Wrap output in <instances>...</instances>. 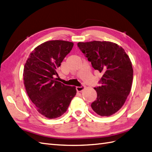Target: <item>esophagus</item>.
Here are the masks:
<instances>
[{
  "label": "esophagus",
  "instance_id": "1",
  "mask_svg": "<svg viewBox=\"0 0 152 152\" xmlns=\"http://www.w3.org/2000/svg\"><path fill=\"white\" fill-rule=\"evenodd\" d=\"M85 88L84 86H81L80 87H76V89L77 91V92H81V91H82L83 89Z\"/></svg>",
  "mask_w": 152,
  "mask_h": 152
}]
</instances>
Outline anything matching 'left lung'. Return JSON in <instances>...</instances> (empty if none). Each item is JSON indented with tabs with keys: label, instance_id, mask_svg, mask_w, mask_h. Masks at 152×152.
I'll return each instance as SVG.
<instances>
[{
	"label": "left lung",
	"instance_id": "1",
	"mask_svg": "<svg viewBox=\"0 0 152 152\" xmlns=\"http://www.w3.org/2000/svg\"><path fill=\"white\" fill-rule=\"evenodd\" d=\"M77 47L93 67L102 74L100 86L94 87L96 100L91 106L98 115L111 116L122 107L131 91L133 70L129 56L111 42H79Z\"/></svg>",
	"mask_w": 152,
	"mask_h": 152
}]
</instances>
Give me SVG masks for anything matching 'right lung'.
<instances>
[{"instance_id":"right-lung-1","label":"right lung","mask_w":152,"mask_h":152,"mask_svg":"<svg viewBox=\"0 0 152 152\" xmlns=\"http://www.w3.org/2000/svg\"><path fill=\"white\" fill-rule=\"evenodd\" d=\"M73 45L61 40L45 42L31 52L24 65L23 79L28 96L38 112L48 118L64 114L76 94L75 87L56 80L58 69Z\"/></svg>"}]
</instances>
